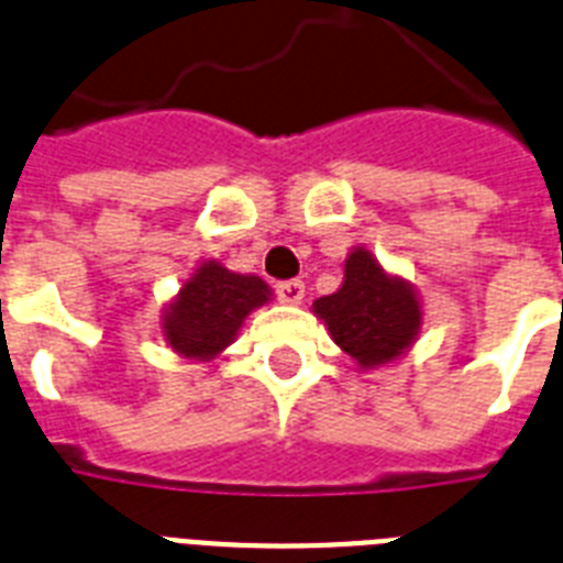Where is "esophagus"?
Here are the masks:
<instances>
[{
	"mask_svg": "<svg viewBox=\"0 0 563 563\" xmlns=\"http://www.w3.org/2000/svg\"><path fill=\"white\" fill-rule=\"evenodd\" d=\"M274 295H277V300H280V303L297 306V303H303L306 286H303V280H280L277 286H274Z\"/></svg>",
	"mask_w": 563,
	"mask_h": 563,
	"instance_id": "obj_1",
	"label": "esophagus"
}]
</instances>
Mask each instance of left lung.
I'll list each match as a JSON object with an SVG mask.
<instances>
[{"instance_id":"1","label":"left lung","mask_w":563,"mask_h":563,"mask_svg":"<svg viewBox=\"0 0 563 563\" xmlns=\"http://www.w3.org/2000/svg\"><path fill=\"white\" fill-rule=\"evenodd\" d=\"M314 314L357 366L375 369L412 346L420 329V306L412 286L380 268L366 249L346 260V277L334 295L314 300Z\"/></svg>"}]
</instances>
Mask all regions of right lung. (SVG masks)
<instances>
[{
    "label": "right lung",
    "instance_id": "1",
    "mask_svg": "<svg viewBox=\"0 0 563 563\" xmlns=\"http://www.w3.org/2000/svg\"><path fill=\"white\" fill-rule=\"evenodd\" d=\"M268 295L266 283L254 274H234L209 260L165 311V340L186 357L209 361L229 346L245 314L266 303Z\"/></svg>",
    "mask_w": 563,
    "mask_h": 563
}]
</instances>
